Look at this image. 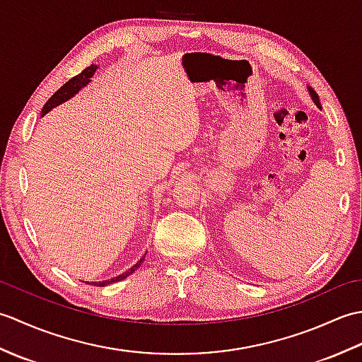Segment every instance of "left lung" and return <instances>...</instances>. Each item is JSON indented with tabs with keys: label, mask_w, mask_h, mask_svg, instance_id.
I'll use <instances>...</instances> for the list:
<instances>
[{
	"label": "left lung",
	"mask_w": 362,
	"mask_h": 362,
	"mask_svg": "<svg viewBox=\"0 0 362 362\" xmlns=\"http://www.w3.org/2000/svg\"><path fill=\"white\" fill-rule=\"evenodd\" d=\"M308 91H310V95H311V99L314 101V104H316L319 109H320V101H319V96H317L316 91H314L311 87H308Z\"/></svg>",
	"instance_id": "left-lung-1"
}]
</instances>
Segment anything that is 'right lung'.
<instances>
[{"instance_id":"1","label":"right lung","mask_w":362,"mask_h":362,"mask_svg":"<svg viewBox=\"0 0 362 362\" xmlns=\"http://www.w3.org/2000/svg\"><path fill=\"white\" fill-rule=\"evenodd\" d=\"M96 68H98V65H90V66H87L86 70H83L82 73H79L78 76H74L73 79H70V81H68L66 83H64V86L60 87V88L56 91V93H54V95L48 99V103H46V104L43 105V109H42V117H43V115L48 113L51 109H54V107H57V105H60L62 103L68 101V99H71L76 93H78V91H79L81 88L86 87L87 83L91 81V78H93V74H95V71H96ZM144 257H146V255H144ZM144 257H143V258H140V261H138L136 264H134L132 267H130L129 271L122 272V274H121V275H118V276H113V279H110V280L91 281V286H107V284H110V283L119 281V280H124L126 276H129L130 274H134V272L136 271V269L143 264ZM86 283H88V284H90V281H86Z\"/></svg>"}]
</instances>
